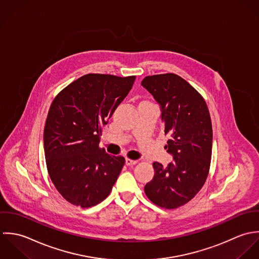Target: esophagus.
I'll use <instances>...</instances> for the list:
<instances>
[{
  "label": "esophagus",
  "mask_w": 259,
  "mask_h": 259,
  "mask_svg": "<svg viewBox=\"0 0 259 259\" xmlns=\"http://www.w3.org/2000/svg\"><path fill=\"white\" fill-rule=\"evenodd\" d=\"M137 163L136 160H132V159H129V158H126V165L127 166H133Z\"/></svg>",
  "instance_id": "esophagus-1"
}]
</instances>
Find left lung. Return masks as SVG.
<instances>
[{
  "instance_id": "obj_1",
  "label": "left lung",
  "mask_w": 259,
  "mask_h": 259,
  "mask_svg": "<svg viewBox=\"0 0 259 259\" xmlns=\"http://www.w3.org/2000/svg\"><path fill=\"white\" fill-rule=\"evenodd\" d=\"M141 85L160 105L167 166L153 163V179L144 191L157 206L174 209L189 202L206 181L212 153V125L202 96L184 79L172 73L145 77Z\"/></svg>"
}]
</instances>
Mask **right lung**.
Instances as JSON below:
<instances>
[{
    "instance_id": "add662e5",
    "label": "right lung",
    "mask_w": 259,
    "mask_h": 259,
    "mask_svg": "<svg viewBox=\"0 0 259 259\" xmlns=\"http://www.w3.org/2000/svg\"><path fill=\"white\" fill-rule=\"evenodd\" d=\"M134 81L135 76L87 74L51 104L44 129L46 164L53 184L68 202L88 208L110 194L125 159L100 148V136Z\"/></svg>"
}]
</instances>
